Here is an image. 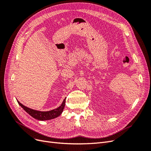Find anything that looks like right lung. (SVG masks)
I'll use <instances>...</instances> for the list:
<instances>
[{
    "instance_id": "right-lung-1",
    "label": "right lung",
    "mask_w": 151,
    "mask_h": 151,
    "mask_svg": "<svg viewBox=\"0 0 151 151\" xmlns=\"http://www.w3.org/2000/svg\"><path fill=\"white\" fill-rule=\"evenodd\" d=\"M17 103L27 113L29 114V115H30L32 117L35 118V119L39 120H48L53 119V118H57L61 115V113H62L63 108H64V106H65V98L63 101L62 104L58 108L48 111H40L34 110L33 109H30L28 107L24 106L23 104H22L18 101H17Z\"/></svg>"
}]
</instances>
